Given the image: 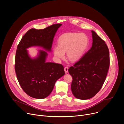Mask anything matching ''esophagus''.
I'll return each instance as SVG.
<instances>
[{
  "label": "esophagus",
  "mask_w": 124,
  "mask_h": 124,
  "mask_svg": "<svg viewBox=\"0 0 124 124\" xmlns=\"http://www.w3.org/2000/svg\"><path fill=\"white\" fill-rule=\"evenodd\" d=\"M68 69H69V67L68 66H66L64 68V70H65V72L66 73H67L68 72Z\"/></svg>",
  "instance_id": "esophagus-1"
}]
</instances>
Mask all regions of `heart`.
I'll use <instances>...</instances> for the list:
<instances>
[{
    "instance_id": "obj_1",
    "label": "heart",
    "mask_w": 124,
    "mask_h": 124,
    "mask_svg": "<svg viewBox=\"0 0 124 124\" xmlns=\"http://www.w3.org/2000/svg\"><path fill=\"white\" fill-rule=\"evenodd\" d=\"M89 43L88 36L84 33L70 32L62 35L58 40V47L53 49L55 57L63 59L66 52L68 58L74 62L84 54Z\"/></svg>"
}]
</instances>
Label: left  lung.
<instances>
[{
	"instance_id": "8db88e82",
	"label": "left lung",
	"mask_w": 124,
	"mask_h": 124,
	"mask_svg": "<svg viewBox=\"0 0 124 124\" xmlns=\"http://www.w3.org/2000/svg\"><path fill=\"white\" fill-rule=\"evenodd\" d=\"M91 48L69 69L72 77L71 89L79 99H88L100 90L109 67V53L105 41L92 31Z\"/></svg>"
}]
</instances>
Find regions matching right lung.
Wrapping results in <instances>:
<instances>
[{
  "label": "right lung",
  "instance_id": "obj_1",
  "mask_svg": "<svg viewBox=\"0 0 124 124\" xmlns=\"http://www.w3.org/2000/svg\"><path fill=\"white\" fill-rule=\"evenodd\" d=\"M61 24H55L44 29L29 30L18 44L16 55L15 69L19 83L30 96L43 99L52 93L56 81L65 74L62 64L46 62L47 53L40 51L38 56L31 58L27 48L39 46L50 51L53 39Z\"/></svg>",
  "mask_w": 124,
  "mask_h": 124
}]
</instances>
